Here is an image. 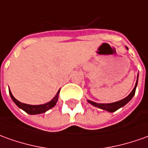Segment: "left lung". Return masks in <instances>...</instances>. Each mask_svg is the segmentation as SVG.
Here are the masks:
<instances>
[{
    "instance_id": "obj_1",
    "label": "left lung",
    "mask_w": 148,
    "mask_h": 148,
    "mask_svg": "<svg viewBox=\"0 0 148 148\" xmlns=\"http://www.w3.org/2000/svg\"><path fill=\"white\" fill-rule=\"evenodd\" d=\"M127 49L128 50V48L127 47ZM138 75L137 76V80H136V83H135V85H134L133 90L130 92V93L129 95L127 96V97L123 98V99L120 100L119 101H116V102H113V103H97V102H94V101H92L90 100H87L88 102L90 103L91 105H92L93 106L97 107L99 109H101V110H106L108 112H110V113H113V112H115L116 110H118L119 109L122 108L124 106H126L130 100L133 98V97L134 96V93H135V90H136V87H137V84H138Z\"/></svg>"
}]
</instances>
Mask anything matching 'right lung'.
<instances>
[{"instance_id":"add662e5","label":"right lung","mask_w":148,"mask_h":148,"mask_svg":"<svg viewBox=\"0 0 148 148\" xmlns=\"http://www.w3.org/2000/svg\"><path fill=\"white\" fill-rule=\"evenodd\" d=\"M9 92H10V97H11L12 100L14 101V103L16 104L22 110H24L27 114L31 115L43 114L45 112L49 110L50 109L53 108L56 105V102L58 101V98H59V93H60V90H59V91L57 92L56 95L53 97V99H51L49 102H47V103L42 104V105H28V104L21 103L19 101L16 99L13 96V94H12L10 88H9Z\"/></svg>"}]
</instances>
